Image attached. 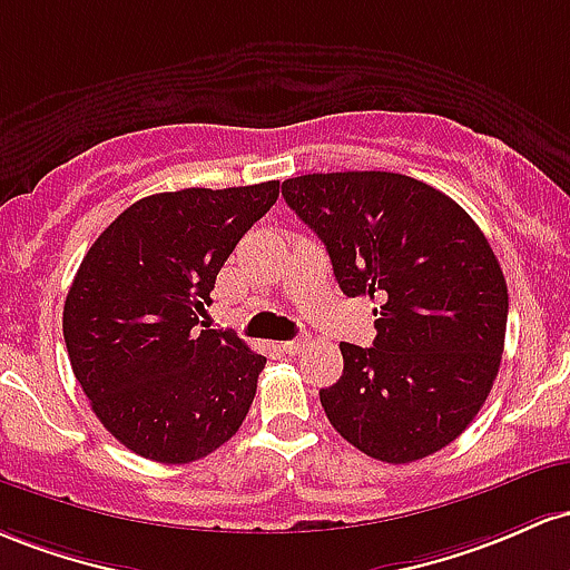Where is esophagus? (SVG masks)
<instances>
[{
  "label": "esophagus",
  "mask_w": 570,
  "mask_h": 570,
  "mask_svg": "<svg viewBox=\"0 0 570 570\" xmlns=\"http://www.w3.org/2000/svg\"><path fill=\"white\" fill-rule=\"evenodd\" d=\"M304 344H306L304 338H291V342H285V344H283V350H285L287 355H296V353H302Z\"/></svg>",
  "instance_id": "1"
}]
</instances>
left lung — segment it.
Here are the masks:
<instances>
[{
  "instance_id": "left-lung-1",
  "label": "left lung",
  "mask_w": 570,
  "mask_h": 570,
  "mask_svg": "<svg viewBox=\"0 0 570 570\" xmlns=\"http://www.w3.org/2000/svg\"><path fill=\"white\" fill-rule=\"evenodd\" d=\"M283 196L344 296L382 298L374 347L338 344L344 374L320 390L331 425L382 463L433 455L476 417L501 366L509 291L490 242L450 196L395 171L291 177Z\"/></svg>"
}]
</instances>
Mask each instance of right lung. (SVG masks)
<instances>
[{
    "label": "right lung",
    "mask_w": 570,
    "mask_h": 570,
    "mask_svg": "<svg viewBox=\"0 0 570 570\" xmlns=\"http://www.w3.org/2000/svg\"><path fill=\"white\" fill-rule=\"evenodd\" d=\"M277 196V180L145 196L82 258L63 302L69 363L101 425L137 455L207 458L250 412L266 357L199 317Z\"/></svg>",
    "instance_id": "add662e5"
}]
</instances>
